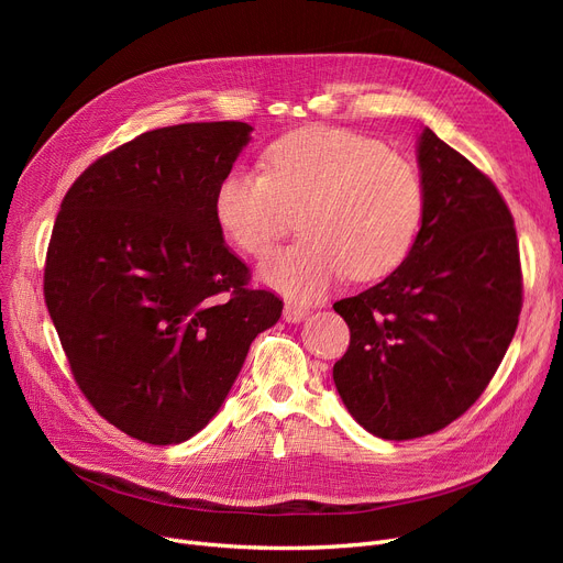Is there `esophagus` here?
Returning <instances> with one entry per match:
<instances>
[{"label":"esophagus","mask_w":563,"mask_h":563,"mask_svg":"<svg viewBox=\"0 0 563 563\" xmlns=\"http://www.w3.org/2000/svg\"><path fill=\"white\" fill-rule=\"evenodd\" d=\"M308 314H310V310L303 308V306H297V303H285V310H283V319H285L287 323L303 321Z\"/></svg>","instance_id":"obj_1"}]
</instances>
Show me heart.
I'll return each instance as SVG.
<instances>
[{"instance_id": "1", "label": "heart", "mask_w": 563, "mask_h": 563, "mask_svg": "<svg viewBox=\"0 0 563 563\" xmlns=\"http://www.w3.org/2000/svg\"><path fill=\"white\" fill-rule=\"evenodd\" d=\"M262 173L232 170L214 212L228 240L249 255L269 253L301 217L303 240L262 264V278L294 299H317L335 280L395 272L422 221L418 168L378 141L338 128H303L276 139Z\"/></svg>"}]
</instances>
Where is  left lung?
Returning <instances> with one entry per match:
<instances>
[{
  "label": "left lung",
  "instance_id": "obj_1",
  "mask_svg": "<svg viewBox=\"0 0 563 563\" xmlns=\"http://www.w3.org/2000/svg\"><path fill=\"white\" fill-rule=\"evenodd\" d=\"M422 225L378 285L333 303L351 331L335 388L361 427L410 440L475 404L514 340L522 274L514 217L490 177L429 128L418 141Z\"/></svg>",
  "mask_w": 563,
  "mask_h": 563
}]
</instances>
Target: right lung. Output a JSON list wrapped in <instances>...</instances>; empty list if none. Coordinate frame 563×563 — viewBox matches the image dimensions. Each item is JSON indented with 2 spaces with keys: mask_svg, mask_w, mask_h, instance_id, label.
Segmentation results:
<instances>
[{
  "mask_svg": "<svg viewBox=\"0 0 563 563\" xmlns=\"http://www.w3.org/2000/svg\"><path fill=\"white\" fill-rule=\"evenodd\" d=\"M249 123L145 132L68 189L45 260V303L84 397L151 445L210 422L283 301L251 289L214 196Z\"/></svg>",
  "mask_w": 563,
  "mask_h": 563,
  "instance_id": "obj_1",
  "label": "right lung"
}]
</instances>
